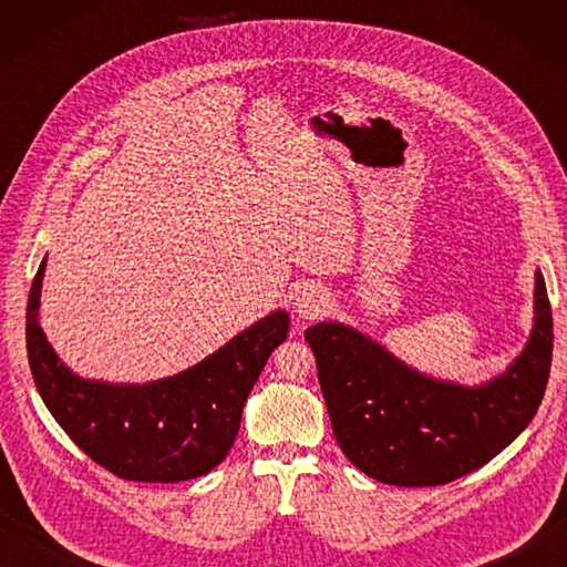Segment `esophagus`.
<instances>
[{"instance_id":"34e87169","label":"esophagus","mask_w":567,"mask_h":567,"mask_svg":"<svg viewBox=\"0 0 567 567\" xmlns=\"http://www.w3.org/2000/svg\"><path fill=\"white\" fill-rule=\"evenodd\" d=\"M295 311L302 319H317L329 307V295L321 290L317 285H305L302 290H297L295 295Z\"/></svg>"}]
</instances>
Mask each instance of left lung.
<instances>
[{
	"mask_svg": "<svg viewBox=\"0 0 567 567\" xmlns=\"http://www.w3.org/2000/svg\"><path fill=\"white\" fill-rule=\"evenodd\" d=\"M333 436L378 483L433 487L489 463L519 436L544 400L553 358V315L536 272V321L516 363L483 388L429 380L341 323L305 331Z\"/></svg>",
	"mask_w": 567,
	"mask_h": 567,
	"instance_id": "left-lung-1",
	"label": "left lung"
}]
</instances>
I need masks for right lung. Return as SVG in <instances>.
<instances>
[{"label": "right lung", "mask_w": 567, "mask_h": 567, "mask_svg": "<svg viewBox=\"0 0 567 567\" xmlns=\"http://www.w3.org/2000/svg\"><path fill=\"white\" fill-rule=\"evenodd\" d=\"M45 260L33 277L27 309V351L48 412L84 455L134 483H179L207 475L236 441L240 412L287 339V311L258 323L199 365L151 384L80 380L60 363L35 319Z\"/></svg>", "instance_id": "obj_1"}]
</instances>
